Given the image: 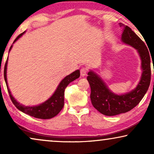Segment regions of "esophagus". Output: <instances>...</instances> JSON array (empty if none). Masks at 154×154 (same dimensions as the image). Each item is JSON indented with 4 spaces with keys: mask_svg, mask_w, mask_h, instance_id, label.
<instances>
[{
    "mask_svg": "<svg viewBox=\"0 0 154 154\" xmlns=\"http://www.w3.org/2000/svg\"><path fill=\"white\" fill-rule=\"evenodd\" d=\"M87 72H88V69L86 68H82L81 69V71H80L81 76H85V75H86V73H87Z\"/></svg>",
    "mask_w": 154,
    "mask_h": 154,
    "instance_id": "34e87169",
    "label": "esophagus"
}]
</instances>
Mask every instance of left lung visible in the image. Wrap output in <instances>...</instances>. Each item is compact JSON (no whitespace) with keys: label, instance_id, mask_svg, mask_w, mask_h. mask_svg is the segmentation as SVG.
Wrapping results in <instances>:
<instances>
[{"label":"left lung","instance_id":"1","mask_svg":"<svg viewBox=\"0 0 154 154\" xmlns=\"http://www.w3.org/2000/svg\"><path fill=\"white\" fill-rule=\"evenodd\" d=\"M120 25L123 26L121 23ZM121 39L124 43L137 50L142 61V73L140 83L132 91L124 94H114L109 90L102 79L90 71L87 80L91 88L90 99L92 106L108 116L126 113L135 107L144 97L151 82V59L149 50L140 37L128 26H123Z\"/></svg>","mask_w":154,"mask_h":154}]
</instances>
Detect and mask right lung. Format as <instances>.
Listing matches in <instances>:
<instances>
[{
    "mask_svg": "<svg viewBox=\"0 0 154 154\" xmlns=\"http://www.w3.org/2000/svg\"><path fill=\"white\" fill-rule=\"evenodd\" d=\"M25 33L24 32L20 33L17 37L14 40L13 43L14 42H16L22 35ZM12 47V45L10 47L9 52L11 50ZM8 60L6 61L5 67H4V79H5V81L7 85L8 91L9 93L10 97L11 99L12 103H13L14 106L17 108L19 110L22 111L24 113H26L31 116H33L34 118H37V119H52L58 114L62 110L63 106L64 104V91L65 88L67 87V85H69L71 82L74 81V80L79 79L80 77V71L76 70L74 72H73L71 74L66 75L62 81L60 82V83L59 84L57 88L55 90V92H54V94L48 99L47 101H45V102H43V104H41L38 106H25L24 105L20 104L17 102L16 100H14V98L12 97L11 94V92L10 91L9 88H8V82H7V64H8Z\"/></svg>",
    "mask_w": 154,
    "mask_h": 154,
    "instance_id": "1",
    "label": "right lung"
}]
</instances>
